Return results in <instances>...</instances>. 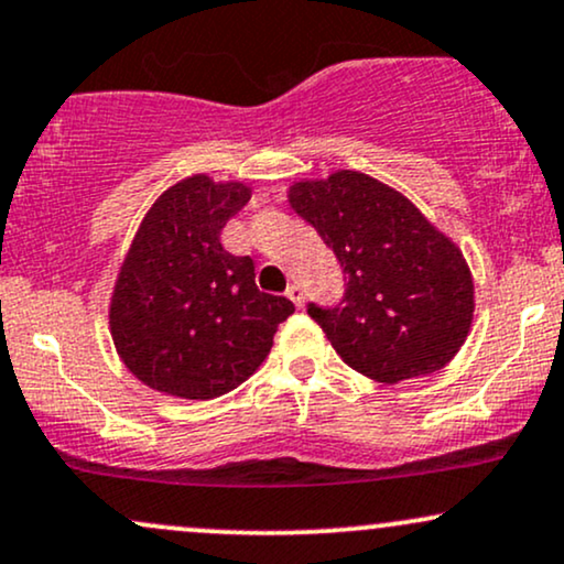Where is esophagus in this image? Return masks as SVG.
Returning a JSON list of instances; mask_svg holds the SVG:
<instances>
[{
    "label": "esophagus",
    "mask_w": 564,
    "mask_h": 564,
    "mask_svg": "<svg viewBox=\"0 0 564 564\" xmlns=\"http://www.w3.org/2000/svg\"><path fill=\"white\" fill-rule=\"evenodd\" d=\"M286 296L296 304V307H302V304H304V291H302L300 283H291V286L286 289Z\"/></svg>",
    "instance_id": "34e87169"
}]
</instances>
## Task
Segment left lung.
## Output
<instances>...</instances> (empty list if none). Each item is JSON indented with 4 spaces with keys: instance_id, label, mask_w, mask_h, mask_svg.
I'll return each mask as SVG.
<instances>
[{
    "instance_id": "8db88e82",
    "label": "left lung",
    "mask_w": 564,
    "mask_h": 564,
    "mask_svg": "<svg viewBox=\"0 0 564 564\" xmlns=\"http://www.w3.org/2000/svg\"><path fill=\"white\" fill-rule=\"evenodd\" d=\"M289 205L341 262L347 291L307 315L362 376L399 383L444 368L465 344L476 289L463 252L397 188L357 171L296 181Z\"/></svg>"
}]
</instances>
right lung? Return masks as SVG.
<instances>
[{"label":"right lung","mask_w":564,"mask_h":564,"mask_svg":"<svg viewBox=\"0 0 564 564\" xmlns=\"http://www.w3.org/2000/svg\"><path fill=\"white\" fill-rule=\"evenodd\" d=\"M241 181L188 175L158 196L135 230L110 300V334L128 370L178 399H215L260 368L294 312L254 283L252 257L220 230L247 205Z\"/></svg>","instance_id":"right-lung-1"}]
</instances>
